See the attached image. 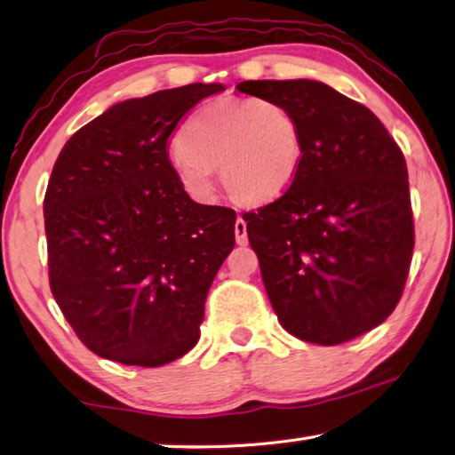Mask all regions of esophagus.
<instances>
[{"label": "esophagus", "mask_w": 455, "mask_h": 455, "mask_svg": "<svg viewBox=\"0 0 455 455\" xmlns=\"http://www.w3.org/2000/svg\"><path fill=\"white\" fill-rule=\"evenodd\" d=\"M235 238H236V244L241 246L249 243V236H246V222L241 217H238L235 222Z\"/></svg>", "instance_id": "obj_1"}]
</instances>
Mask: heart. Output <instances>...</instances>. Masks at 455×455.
<instances>
[{"label": "heart", "mask_w": 455, "mask_h": 455, "mask_svg": "<svg viewBox=\"0 0 455 455\" xmlns=\"http://www.w3.org/2000/svg\"><path fill=\"white\" fill-rule=\"evenodd\" d=\"M171 166L198 200L214 192V171L236 200L263 204L283 196L303 164V130L289 108L263 98H220L184 122Z\"/></svg>", "instance_id": "heart-1"}]
</instances>
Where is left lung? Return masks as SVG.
I'll list each match as a JSON object with an SVG mask.
<instances>
[{
	"instance_id": "obj_1",
	"label": "left lung",
	"mask_w": 455,
	"mask_h": 455,
	"mask_svg": "<svg viewBox=\"0 0 455 455\" xmlns=\"http://www.w3.org/2000/svg\"><path fill=\"white\" fill-rule=\"evenodd\" d=\"M243 94L283 104L303 130L291 188L246 233L281 325L303 341L339 345L389 317L413 255L403 152L363 104L315 80H249Z\"/></svg>"
}]
</instances>
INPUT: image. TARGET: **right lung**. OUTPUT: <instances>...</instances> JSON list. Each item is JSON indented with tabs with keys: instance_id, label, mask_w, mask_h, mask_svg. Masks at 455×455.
Returning a JSON list of instances; mask_svg holds the SVG:
<instances>
[{
	"instance_id": "add662e5",
	"label": "right lung",
	"mask_w": 455,
	"mask_h": 455,
	"mask_svg": "<svg viewBox=\"0 0 455 455\" xmlns=\"http://www.w3.org/2000/svg\"><path fill=\"white\" fill-rule=\"evenodd\" d=\"M222 90L188 84L114 104L53 164L44 198L50 289L100 357L160 367L198 341L236 212L187 195L168 138L192 106Z\"/></svg>"
}]
</instances>
